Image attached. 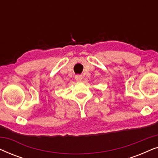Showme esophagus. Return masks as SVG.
I'll return each mask as SVG.
<instances>
[{
	"mask_svg": "<svg viewBox=\"0 0 158 158\" xmlns=\"http://www.w3.org/2000/svg\"><path fill=\"white\" fill-rule=\"evenodd\" d=\"M82 79H83V76H82V75H75V80H76L77 81H81Z\"/></svg>",
	"mask_w": 158,
	"mask_h": 158,
	"instance_id": "obj_1",
	"label": "esophagus"
}]
</instances>
